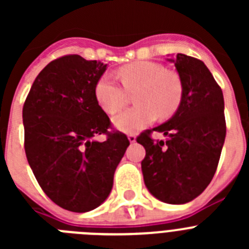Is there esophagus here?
Instances as JSON below:
<instances>
[{"label":"esophagus","mask_w":249,"mask_h":249,"mask_svg":"<svg viewBox=\"0 0 249 249\" xmlns=\"http://www.w3.org/2000/svg\"><path fill=\"white\" fill-rule=\"evenodd\" d=\"M128 141L131 143H135L136 142V136L135 135H128Z\"/></svg>","instance_id":"34e87169"}]
</instances>
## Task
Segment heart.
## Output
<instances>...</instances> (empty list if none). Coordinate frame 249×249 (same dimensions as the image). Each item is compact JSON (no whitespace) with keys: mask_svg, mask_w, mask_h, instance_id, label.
Here are the masks:
<instances>
[{"mask_svg":"<svg viewBox=\"0 0 249 249\" xmlns=\"http://www.w3.org/2000/svg\"><path fill=\"white\" fill-rule=\"evenodd\" d=\"M123 89L108 74L98 80L94 94L101 108L108 114L118 113L127 103V93H133V108L113 118L117 129L132 133L143 129L160 118L171 117L182 101V82L160 63L137 61L123 66L117 72Z\"/></svg>","mask_w":249,"mask_h":249,"instance_id":"heart-1","label":"heart"}]
</instances>
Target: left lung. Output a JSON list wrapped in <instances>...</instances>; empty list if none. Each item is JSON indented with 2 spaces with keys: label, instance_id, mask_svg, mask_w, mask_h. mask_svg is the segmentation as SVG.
I'll return each mask as SVG.
<instances>
[{
  "label": "left lung",
  "instance_id": "left-lung-1",
  "mask_svg": "<svg viewBox=\"0 0 249 249\" xmlns=\"http://www.w3.org/2000/svg\"><path fill=\"white\" fill-rule=\"evenodd\" d=\"M182 82V101L167 122L143 132L137 142L146 149L144 184L164 203L184 204L198 197L212 181L226 138L222 89L202 61L178 53L167 58ZM152 130L166 141L155 142Z\"/></svg>",
  "mask_w": 249,
  "mask_h": 249
}]
</instances>
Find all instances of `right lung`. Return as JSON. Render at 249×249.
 Wrapping results in <instances>:
<instances>
[{
	"label": "right lung",
	"mask_w": 249,
	"mask_h": 249,
	"mask_svg": "<svg viewBox=\"0 0 249 249\" xmlns=\"http://www.w3.org/2000/svg\"><path fill=\"white\" fill-rule=\"evenodd\" d=\"M107 65L78 54L48 63L36 77L22 109L25 151L37 182L59 207L83 213L97 208L129 141L109 132L94 89ZM106 134L103 142L94 137Z\"/></svg>",
	"instance_id": "obj_1"
}]
</instances>
